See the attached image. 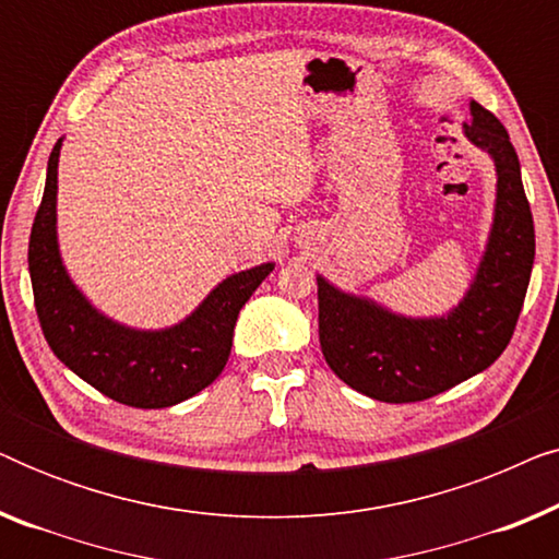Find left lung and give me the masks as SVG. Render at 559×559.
Returning a JSON list of instances; mask_svg holds the SVG:
<instances>
[{
    "mask_svg": "<svg viewBox=\"0 0 559 559\" xmlns=\"http://www.w3.org/2000/svg\"><path fill=\"white\" fill-rule=\"evenodd\" d=\"M463 132L493 157L496 211L473 285L442 318H404L318 277L320 348L335 377L371 400L423 402L476 377L509 346L534 264V221L514 144L471 102Z\"/></svg>",
    "mask_w": 559,
    "mask_h": 559,
    "instance_id": "8db88e82",
    "label": "left lung"
}]
</instances>
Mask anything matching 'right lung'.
<instances>
[{
  "instance_id": "add662e5",
  "label": "right lung",
  "mask_w": 559,
  "mask_h": 559,
  "mask_svg": "<svg viewBox=\"0 0 559 559\" xmlns=\"http://www.w3.org/2000/svg\"><path fill=\"white\" fill-rule=\"evenodd\" d=\"M60 142L50 152L43 203L27 249L45 341L68 369L114 402L163 409L190 400L224 371L239 310L274 264L226 277L195 312L165 331H134L114 323L81 295L60 259L56 234Z\"/></svg>"
}]
</instances>
